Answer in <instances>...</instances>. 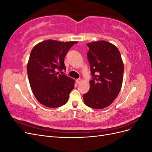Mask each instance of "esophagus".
I'll return each instance as SVG.
<instances>
[{
  "instance_id": "1",
  "label": "esophagus",
  "mask_w": 152,
  "mask_h": 152,
  "mask_svg": "<svg viewBox=\"0 0 152 152\" xmlns=\"http://www.w3.org/2000/svg\"><path fill=\"white\" fill-rule=\"evenodd\" d=\"M75 82H76V83H77V84H79L81 83L82 80H81L80 79H77V80H75Z\"/></svg>"
}]
</instances>
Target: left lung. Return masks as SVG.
<instances>
[{
  "mask_svg": "<svg viewBox=\"0 0 152 152\" xmlns=\"http://www.w3.org/2000/svg\"><path fill=\"white\" fill-rule=\"evenodd\" d=\"M91 73L90 89L83 95L87 107L103 109L115 99L121 89L124 63L120 51L113 44L98 40L87 44Z\"/></svg>",
  "mask_w": 152,
  "mask_h": 152,
  "instance_id": "8db88e82",
  "label": "left lung"
}]
</instances>
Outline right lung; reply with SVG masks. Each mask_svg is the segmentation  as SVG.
Segmentation results:
<instances>
[{
  "label": "right lung",
  "instance_id": "add662e5",
  "mask_svg": "<svg viewBox=\"0 0 152 152\" xmlns=\"http://www.w3.org/2000/svg\"><path fill=\"white\" fill-rule=\"evenodd\" d=\"M77 41L46 40L32 49L27 63V73L32 92L38 102L49 108L66 104L74 88L75 80L59 73L66 70L64 63L68 50Z\"/></svg>",
  "mask_w": 152,
  "mask_h": 152
}]
</instances>
